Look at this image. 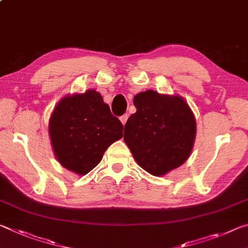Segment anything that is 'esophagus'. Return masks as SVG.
<instances>
[{
	"label": "esophagus",
	"mask_w": 248,
	"mask_h": 248,
	"mask_svg": "<svg viewBox=\"0 0 248 248\" xmlns=\"http://www.w3.org/2000/svg\"><path fill=\"white\" fill-rule=\"evenodd\" d=\"M128 114H124V116H121L120 117V121H121V124H123L124 125L125 124V123H127V120H128Z\"/></svg>",
	"instance_id": "obj_1"
}]
</instances>
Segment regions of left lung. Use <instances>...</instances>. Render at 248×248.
<instances>
[{
	"instance_id": "1",
	"label": "left lung",
	"mask_w": 248,
	"mask_h": 248,
	"mask_svg": "<svg viewBox=\"0 0 248 248\" xmlns=\"http://www.w3.org/2000/svg\"><path fill=\"white\" fill-rule=\"evenodd\" d=\"M136 114L124 125V140L142 169L163 176L183 165L196 138L194 112L178 95L149 90L133 98Z\"/></svg>"
}]
</instances>
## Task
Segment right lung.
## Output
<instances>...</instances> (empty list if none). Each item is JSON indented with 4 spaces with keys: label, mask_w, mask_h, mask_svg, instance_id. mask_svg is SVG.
I'll return each instance as SVG.
<instances>
[{
    "label": "right lung",
    "mask_w": 248,
    "mask_h": 248,
    "mask_svg": "<svg viewBox=\"0 0 248 248\" xmlns=\"http://www.w3.org/2000/svg\"><path fill=\"white\" fill-rule=\"evenodd\" d=\"M123 124L95 90L65 96L49 120L56 158L78 175H86L97 166L108 146L123 138Z\"/></svg>",
    "instance_id": "right-lung-1"
}]
</instances>
